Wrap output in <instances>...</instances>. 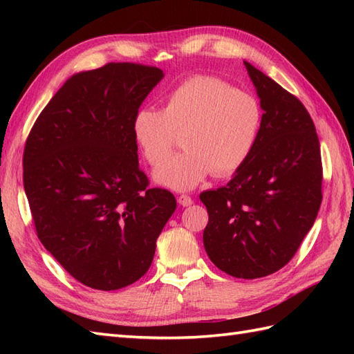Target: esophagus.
I'll return each instance as SVG.
<instances>
[{
    "mask_svg": "<svg viewBox=\"0 0 354 354\" xmlns=\"http://www.w3.org/2000/svg\"><path fill=\"white\" fill-rule=\"evenodd\" d=\"M178 202L183 207H190L193 204V199H192V196H189V194H181V196L178 198Z\"/></svg>",
    "mask_w": 354,
    "mask_h": 354,
    "instance_id": "1",
    "label": "esophagus"
}]
</instances>
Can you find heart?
<instances>
[{
  "instance_id": "b5f03b06",
  "label": "heart",
  "mask_w": 354,
  "mask_h": 354,
  "mask_svg": "<svg viewBox=\"0 0 354 354\" xmlns=\"http://www.w3.org/2000/svg\"><path fill=\"white\" fill-rule=\"evenodd\" d=\"M263 126L257 97L213 76H193L165 97L162 108H142L132 132L146 161L163 162L183 133L184 153L155 170L160 184L189 190L214 173L232 175L250 160Z\"/></svg>"
}]
</instances>
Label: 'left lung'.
<instances>
[{"mask_svg": "<svg viewBox=\"0 0 354 354\" xmlns=\"http://www.w3.org/2000/svg\"><path fill=\"white\" fill-rule=\"evenodd\" d=\"M263 109L260 138L231 181L201 193L204 246L231 277L261 278L288 265L322 201L319 140L304 104L245 62Z\"/></svg>", "mask_w": 354, "mask_h": 354, "instance_id": "left-lung-1", "label": "left lung"}]
</instances>
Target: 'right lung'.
Wrapping results in <instances>:
<instances>
[{"label": "right lung", "mask_w": 354, "mask_h": 354, "mask_svg": "<svg viewBox=\"0 0 354 354\" xmlns=\"http://www.w3.org/2000/svg\"><path fill=\"white\" fill-rule=\"evenodd\" d=\"M164 74L112 62L74 74L30 131L22 165L36 234L71 277L117 290L145 275L156 239L176 209L150 189L132 122Z\"/></svg>", "instance_id": "add662e5"}]
</instances>
